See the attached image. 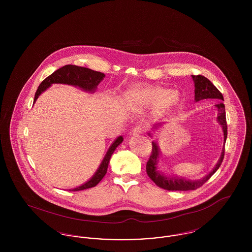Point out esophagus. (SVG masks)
<instances>
[{
    "label": "esophagus",
    "instance_id": "obj_1",
    "mask_svg": "<svg viewBox=\"0 0 252 252\" xmlns=\"http://www.w3.org/2000/svg\"><path fill=\"white\" fill-rule=\"evenodd\" d=\"M146 130V126L144 124H139L133 128V135H140Z\"/></svg>",
    "mask_w": 252,
    "mask_h": 252
}]
</instances>
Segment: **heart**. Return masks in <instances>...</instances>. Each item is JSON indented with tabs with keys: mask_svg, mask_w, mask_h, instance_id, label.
Masks as SVG:
<instances>
[{
	"mask_svg": "<svg viewBox=\"0 0 252 252\" xmlns=\"http://www.w3.org/2000/svg\"><path fill=\"white\" fill-rule=\"evenodd\" d=\"M132 98L142 105H153L156 103L158 109H166L175 104L174 94L164 93L162 89L153 87H141L132 92Z\"/></svg>",
	"mask_w": 252,
	"mask_h": 252,
	"instance_id": "1",
	"label": "heart"
}]
</instances>
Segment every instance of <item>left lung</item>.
<instances>
[{
    "label": "left lung",
    "mask_w": 252,
    "mask_h": 252,
    "mask_svg": "<svg viewBox=\"0 0 252 252\" xmlns=\"http://www.w3.org/2000/svg\"><path fill=\"white\" fill-rule=\"evenodd\" d=\"M192 80L194 82V100L196 102L203 100V99H213L216 100L215 107L217 108L218 114H217V122L222 126L223 133H224V146L227 140L228 135V126L226 121V112H225V105L221 102L224 101V98L222 94L216 89V86L213 84L208 78H206L203 75H192ZM160 123L156 124L153 128H157ZM149 136L152 137L150 133H148ZM225 154V147L222 149V153L220 158L218 159V162L216 163V167L214 168L208 175H206L201 180H186L176 177H167L161 172L158 170V162L159 158V149L156 142H152V152L151 156L149 158L147 163H146V173L148 177L155 182L157 186L168 190V191H190L195 190L199 187H201L204 183L209 180L216 171L220 167Z\"/></svg>",
    "instance_id": "1"
}]
</instances>
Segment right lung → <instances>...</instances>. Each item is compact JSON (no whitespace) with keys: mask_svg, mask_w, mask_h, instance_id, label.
<instances>
[{"mask_svg":"<svg viewBox=\"0 0 252 252\" xmlns=\"http://www.w3.org/2000/svg\"><path fill=\"white\" fill-rule=\"evenodd\" d=\"M105 74L103 72H96L94 70L79 67L75 65H65L62 68L53 72L48 77H46L37 88L34 103L36 102L37 97L41 93H43L45 90H47L52 84H68L79 87L86 92L94 93L97 86L104 79ZM123 137L119 136L112 144L109 146L107 154L104 157L101 164L97 169L95 174L93 176V178L88 180L86 183L82 184L81 186H78L70 191H81L85 189H89L92 187L96 186L101 180L105 177L107 170H108V162L110 160L111 155L115 151L116 147L122 144Z\"/></svg>","mask_w":252,"mask_h":252,"instance_id":"1","label":"right lung"}]
</instances>
